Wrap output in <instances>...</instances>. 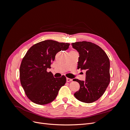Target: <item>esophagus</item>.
I'll list each match as a JSON object with an SVG mask.
<instances>
[{
    "label": "esophagus",
    "instance_id": "obj_1",
    "mask_svg": "<svg viewBox=\"0 0 130 130\" xmlns=\"http://www.w3.org/2000/svg\"><path fill=\"white\" fill-rule=\"evenodd\" d=\"M72 81V79H71V78H68V77H67V82H70Z\"/></svg>",
    "mask_w": 130,
    "mask_h": 130
}]
</instances>
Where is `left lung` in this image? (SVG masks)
<instances>
[{"mask_svg": "<svg viewBox=\"0 0 130 130\" xmlns=\"http://www.w3.org/2000/svg\"><path fill=\"white\" fill-rule=\"evenodd\" d=\"M72 45L79 53L77 69L86 70L85 81L73 79L80 86L74 96L83 103H93L103 95L109 84V58L99 46L90 42H77Z\"/></svg>", "mask_w": 130, "mask_h": 130, "instance_id": "1", "label": "left lung"}]
</instances>
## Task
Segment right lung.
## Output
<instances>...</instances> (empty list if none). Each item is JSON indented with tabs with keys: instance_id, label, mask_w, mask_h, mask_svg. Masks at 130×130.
<instances>
[{
	"instance_id": "right-lung-1",
	"label": "right lung",
	"mask_w": 130,
	"mask_h": 130,
	"mask_svg": "<svg viewBox=\"0 0 130 130\" xmlns=\"http://www.w3.org/2000/svg\"><path fill=\"white\" fill-rule=\"evenodd\" d=\"M69 45L68 43L45 40L34 44L27 50L21 62L19 76L27 97L33 103L38 105L50 103L65 85V76L55 78L46 69L51 68L56 54L67 49Z\"/></svg>"
}]
</instances>
